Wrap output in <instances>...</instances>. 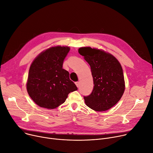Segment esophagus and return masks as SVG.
Segmentation results:
<instances>
[{"mask_svg": "<svg viewBox=\"0 0 153 153\" xmlns=\"http://www.w3.org/2000/svg\"><path fill=\"white\" fill-rule=\"evenodd\" d=\"M75 84H76V86H77L78 88L80 87V82H75Z\"/></svg>", "mask_w": 153, "mask_h": 153, "instance_id": "esophagus-1", "label": "esophagus"}]
</instances>
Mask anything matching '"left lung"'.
Wrapping results in <instances>:
<instances>
[{"label":"left lung","mask_w":153,"mask_h":153,"mask_svg":"<svg viewBox=\"0 0 153 153\" xmlns=\"http://www.w3.org/2000/svg\"><path fill=\"white\" fill-rule=\"evenodd\" d=\"M78 51L90 65L93 79L91 93L84 97L86 105L95 111L108 110L120 100L125 89L120 62L114 55L102 50L84 47Z\"/></svg>","instance_id":"obj_1"}]
</instances>
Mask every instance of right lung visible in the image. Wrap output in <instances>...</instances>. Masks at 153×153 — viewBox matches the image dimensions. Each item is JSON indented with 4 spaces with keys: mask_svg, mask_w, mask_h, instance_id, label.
Masks as SVG:
<instances>
[{
    "mask_svg": "<svg viewBox=\"0 0 153 153\" xmlns=\"http://www.w3.org/2000/svg\"><path fill=\"white\" fill-rule=\"evenodd\" d=\"M70 48L55 46L41 52L30 65L27 90L39 107L53 109L66 100L69 93L77 90L69 79V73L63 69L64 59Z\"/></svg>",
    "mask_w": 153,
    "mask_h": 153,
    "instance_id": "1",
    "label": "right lung"
}]
</instances>
